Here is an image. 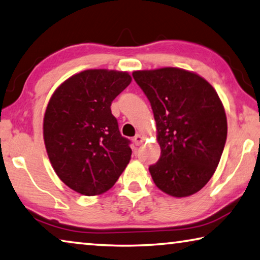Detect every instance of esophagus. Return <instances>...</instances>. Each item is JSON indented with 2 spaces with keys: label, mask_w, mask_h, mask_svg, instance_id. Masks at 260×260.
I'll list each match as a JSON object with an SVG mask.
<instances>
[{
  "label": "esophagus",
  "mask_w": 260,
  "mask_h": 260,
  "mask_svg": "<svg viewBox=\"0 0 260 260\" xmlns=\"http://www.w3.org/2000/svg\"><path fill=\"white\" fill-rule=\"evenodd\" d=\"M143 140H145V138H143L141 134H137V135H135V137H134V143H135V145H137V146H140V145H141V143L143 142Z\"/></svg>",
  "instance_id": "34e87169"
}]
</instances>
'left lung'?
I'll use <instances>...</instances> for the list:
<instances>
[{"mask_svg": "<svg viewBox=\"0 0 260 260\" xmlns=\"http://www.w3.org/2000/svg\"><path fill=\"white\" fill-rule=\"evenodd\" d=\"M133 78L149 101L160 157L149 167L156 186L183 198L200 191L219 166L226 117L213 86L179 68L139 71Z\"/></svg>", "mask_w": 260, "mask_h": 260, "instance_id": "obj_1", "label": "left lung"}]
</instances>
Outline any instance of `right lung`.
<instances>
[{
    "instance_id": "1",
    "label": "right lung",
    "mask_w": 260,
    "mask_h": 260,
    "mask_svg": "<svg viewBox=\"0 0 260 260\" xmlns=\"http://www.w3.org/2000/svg\"><path fill=\"white\" fill-rule=\"evenodd\" d=\"M131 81L125 72L89 69L64 81L48 102V158L59 178L81 194L106 192L129 162L131 141L120 134L111 104Z\"/></svg>"
}]
</instances>
